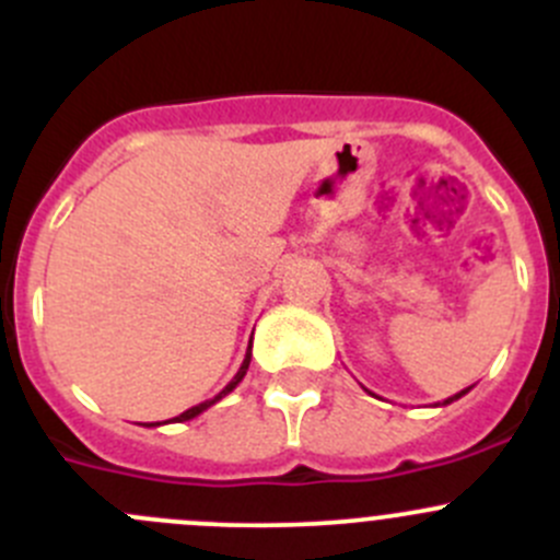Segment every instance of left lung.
<instances>
[{
    "label": "left lung",
    "instance_id": "1",
    "mask_svg": "<svg viewBox=\"0 0 560 560\" xmlns=\"http://www.w3.org/2000/svg\"><path fill=\"white\" fill-rule=\"evenodd\" d=\"M468 389H471V387H466V389H460V393L450 395V398H447V400H444V404H439V406H447V404H453V400H457V398H463V395H466V393H468Z\"/></svg>",
    "mask_w": 560,
    "mask_h": 560
}]
</instances>
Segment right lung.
Listing matches in <instances>:
<instances>
[{
    "mask_svg": "<svg viewBox=\"0 0 560 560\" xmlns=\"http://www.w3.org/2000/svg\"><path fill=\"white\" fill-rule=\"evenodd\" d=\"M248 363H252V343H248V349H246V358H244V363H241V369H238V374L233 376V380H230V385L222 389V393L219 395H213L211 400H202V404H197V406H191V409H186L184 415H178V417H173V420H165V422H186V420H195L197 415H202V411L206 409H211L213 404H219V400L224 398V395H230L233 393L235 387L241 385V380H244L246 376V371H248ZM154 425H162V422H151V425H145V428H154Z\"/></svg>",
    "mask_w": 560,
    "mask_h": 560,
    "instance_id": "add662e5",
    "label": "right lung"
}]
</instances>
